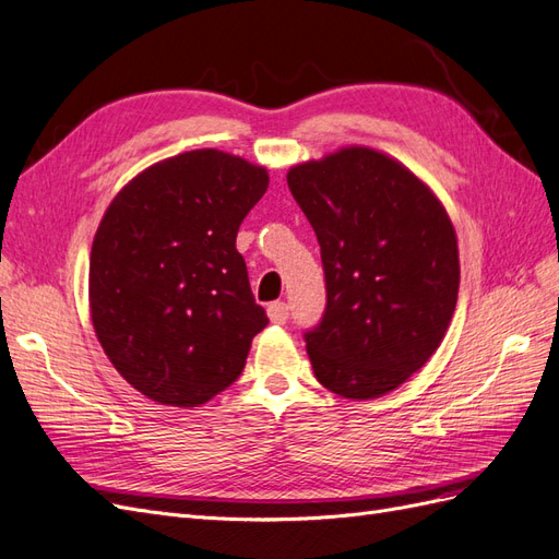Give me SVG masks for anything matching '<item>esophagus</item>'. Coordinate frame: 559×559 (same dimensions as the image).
I'll use <instances>...</instances> for the list:
<instances>
[{
  "label": "esophagus",
  "mask_w": 559,
  "mask_h": 559,
  "mask_svg": "<svg viewBox=\"0 0 559 559\" xmlns=\"http://www.w3.org/2000/svg\"><path fill=\"white\" fill-rule=\"evenodd\" d=\"M267 317H270V321H273V324H284L286 317H289V308H286V302H282V300L270 302Z\"/></svg>",
  "instance_id": "1"
}]
</instances>
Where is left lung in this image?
<instances>
[{"label":"left lung","instance_id":"1","mask_svg":"<svg viewBox=\"0 0 559 559\" xmlns=\"http://www.w3.org/2000/svg\"><path fill=\"white\" fill-rule=\"evenodd\" d=\"M286 183L326 275L324 319L306 333L314 378L354 401L394 392L443 343L460 294L443 202L401 160L361 144L292 165Z\"/></svg>","mask_w":559,"mask_h":559}]
</instances>
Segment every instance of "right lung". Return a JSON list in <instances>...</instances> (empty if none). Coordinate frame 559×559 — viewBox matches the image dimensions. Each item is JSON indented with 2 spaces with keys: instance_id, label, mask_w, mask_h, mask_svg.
Returning <instances> with one entry per match:
<instances>
[{
  "instance_id": "1",
  "label": "right lung",
  "mask_w": 559,
  "mask_h": 559,
  "mask_svg": "<svg viewBox=\"0 0 559 559\" xmlns=\"http://www.w3.org/2000/svg\"><path fill=\"white\" fill-rule=\"evenodd\" d=\"M267 181L263 165L195 148L148 165L109 202L88 308L109 361L146 399L198 408L240 378L267 317L235 238Z\"/></svg>"
}]
</instances>
